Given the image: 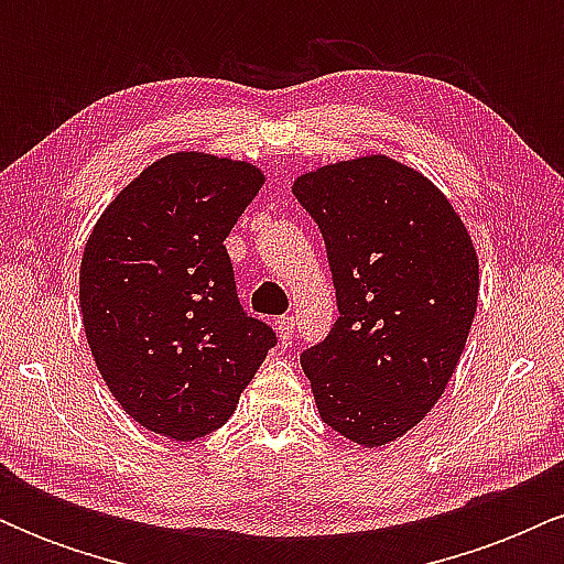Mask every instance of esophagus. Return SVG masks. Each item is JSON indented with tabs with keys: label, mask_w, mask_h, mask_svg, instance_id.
Listing matches in <instances>:
<instances>
[{
	"label": "esophagus",
	"mask_w": 564,
	"mask_h": 564,
	"mask_svg": "<svg viewBox=\"0 0 564 564\" xmlns=\"http://www.w3.org/2000/svg\"><path fill=\"white\" fill-rule=\"evenodd\" d=\"M275 332L283 341L291 339V334H294V315H281V318L275 321Z\"/></svg>",
	"instance_id": "obj_1"
}]
</instances>
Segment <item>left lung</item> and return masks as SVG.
Listing matches in <instances>:
<instances>
[{"label":"left lung","mask_w":564,"mask_h":564,"mask_svg":"<svg viewBox=\"0 0 564 564\" xmlns=\"http://www.w3.org/2000/svg\"><path fill=\"white\" fill-rule=\"evenodd\" d=\"M291 191L318 223L339 307L302 368L323 422L379 448L422 422L456 371L480 291L477 251L443 191L390 156L326 164Z\"/></svg>","instance_id":"obj_1"}]
</instances>
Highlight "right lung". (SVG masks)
Segmentation results:
<instances>
[{
    "label": "right lung",
    "mask_w": 564,
    "mask_h": 564,
    "mask_svg": "<svg viewBox=\"0 0 564 564\" xmlns=\"http://www.w3.org/2000/svg\"><path fill=\"white\" fill-rule=\"evenodd\" d=\"M264 185L249 161H153L84 246L79 304L97 371L129 416L172 440L223 426L275 347L243 313L225 238Z\"/></svg>",
    "instance_id": "add662e5"
}]
</instances>
